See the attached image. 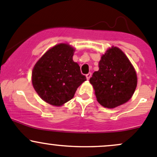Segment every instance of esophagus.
I'll return each instance as SVG.
<instances>
[{"label":"esophagus","mask_w":157,"mask_h":157,"mask_svg":"<svg viewBox=\"0 0 157 157\" xmlns=\"http://www.w3.org/2000/svg\"><path fill=\"white\" fill-rule=\"evenodd\" d=\"M91 76H92V74H91V73H89V74H86V79H87V80H90V77H91Z\"/></svg>","instance_id":"1"}]
</instances>
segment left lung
Instances as JSON below:
<instances>
[{"instance_id":"obj_1","label":"left lung","mask_w":157,"mask_h":157,"mask_svg":"<svg viewBox=\"0 0 157 157\" xmlns=\"http://www.w3.org/2000/svg\"><path fill=\"white\" fill-rule=\"evenodd\" d=\"M99 67L90 79L98 102L108 109L127 102L135 91L137 78L124 52L117 47L109 48L101 57Z\"/></svg>"}]
</instances>
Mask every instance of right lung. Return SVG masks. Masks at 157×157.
I'll return each mask as SVG.
<instances>
[{
	"label": "right lung",
	"mask_w": 157,
	"mask_h": 157,
	"mask_svg": "<svg viewBox=\"0 0 157 157\" xmlns=\"http://www.w3.org/2000/svg\"><path fill=\"white\" fill-rule=\"evenodd\" d=\"M74 49L61 43L47 51L36 62L32 72V83L41 99L61 106L74 97L86 77L73 61Z\"/></svg>",
	"instance_id": "add662e5"
}]
</instances>
